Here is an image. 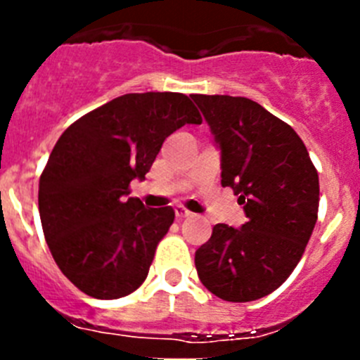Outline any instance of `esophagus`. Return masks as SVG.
I'll return each mask as SVG.
<instances>
[{
	"label": "esophagus",
	"instance_id": "obj_1",
	"mask_svg": "<svg viewBox=\"0 0 360 360\" xmlns=\"http://www.w3.org/2000/svg\"><path fill=\"white\" fill-rule=\"evenodd\" d=\"M174 214H176L178 219H184V218H189V216L193 214V212L187 211L186 207H174Z\"/></svg>",
	"mask_w": 360,
	"mask_h": 360
}]
</instances>
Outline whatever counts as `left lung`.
<instances>
[{"label": "left lung", "mask_w": 360, "mask_h": 360, "mask_svg": "<svg viewBox=\"0 0 360 360\" xmlns=\"http://www.w3.org/2000/svg\"><path fill=\"white\" fill-rule=\"evenodd\" d=\"M221 151V186L243 205L241 229L218 224L195 254L203 287L224 301L265 297L287 281L319 209V176L297 133L247 97L193 95Z\"/></svg>", "instance_id": "1"}]
</instances>
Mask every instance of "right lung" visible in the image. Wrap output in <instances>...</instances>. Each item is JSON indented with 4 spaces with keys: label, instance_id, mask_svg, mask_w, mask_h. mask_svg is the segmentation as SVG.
<instances>
[{
    "label": "right lung",
    "instance_id": "right-lung-1",
    "mask_svg": "<svg viewBox=\"0 0 360 360\" xmlns=\"http://www.w3.org/2000/svg\"><path fill=\"white\" fill-rule=\"evenodd\" d=\"M186 124H202L187 95L126 94L59 136L39 178V216L57 266L81 292L119 299L148 278L174 211L146 209L129 184Z\"/></svg>",
    "mask_w": 360,
    "mask_h": 360
}]
</instances>
